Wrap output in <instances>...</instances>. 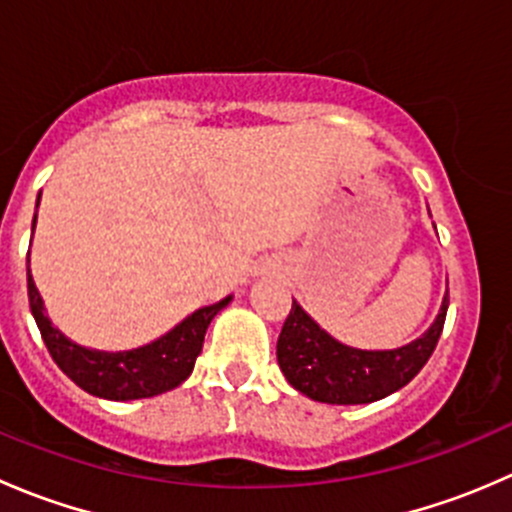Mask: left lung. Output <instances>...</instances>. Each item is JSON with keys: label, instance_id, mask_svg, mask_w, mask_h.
<instances>
[{"label": "left lung", "instance_id": "1", "mask_svg": "<svg viewBox=\"0 0 512 512\" xmlns=\"http://www.w3.org/2000/svg\"><path fill=\"white\" fill-rule=\"evenodd\" d=\"M446 312L448 292L436 322L423 337L389 352H364L329 337L292 299L277 339V361L289 384L312 401L371 404L399 391L423 369L441 337Z\"/></svg>", "mask_w": 512, "mask_h": 512}]
</instances>
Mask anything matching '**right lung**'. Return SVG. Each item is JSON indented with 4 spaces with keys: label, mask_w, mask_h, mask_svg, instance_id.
Returning <instances> with one entry per match:
<instances>
[{
    "label": "right lung",
    "mask_w": 512,
    "mask_h": 512,
    "mask_svg": "<svg viewBox=\"0 0 512 512\" xmlns=\"http://www.w3.org/2000/svg\"><path fill=\"white\" fill-rule=\"evenodd\" d=\"M27 287L36 327H39L41 339H44L56 366L91 396L111 401L151 399V396L165 394V391L183 384L193 374L195 359L203 349L210 322L230 302V297H225L218 304L198 309L190 317H185L178 327H173L168 334L146 344V347L111 354L79 347L71 339H66L44 314V302H41L39 289L34 285L32 272L27 275Z\"/></svg>",
    "instance_id": "1"
}]
</instances>
